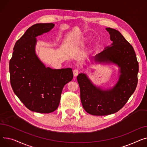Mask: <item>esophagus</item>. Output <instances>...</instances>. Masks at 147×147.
<instances>
[{"label": "esophagus", "instance_id": "obj_1", "mask_svg": "<svg viewBox=\"0 0 147 147\" xmlns=\"http://www.w3.org/2000/svg\"><path fill=\"white\" fill-rule=\"evenodd\" d=\"M78 73H79L78 69H74L73 71V74H74V76H76L78 75Z\"/></svg>", "mask_w": 147, "mask_h": 147}]
</instances>
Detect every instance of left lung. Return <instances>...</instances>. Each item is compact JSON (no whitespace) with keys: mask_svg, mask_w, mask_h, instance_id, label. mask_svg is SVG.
Returning <instances> with one entry per match:
<instances>
[{"mask_svg":"<svg viewBox=\"0 0 147 147\" xmlns=\"http://www.w3.org/2000/svg\"><path fill=\"white\" fill-rule=\"evenodd\" d=\"M111 45L91 57L95 63L111 64L119 67V79L111 88L103 90L94 85L85 74L77 76L83 108L88 113L105 116L121 109L134 92L138 84V62L133 47L117 30L106 28Z\"/></svg>","mask_w":147,"mask_h":147,"instance_id":"obj_1","label":"left lung"}]
</instances>
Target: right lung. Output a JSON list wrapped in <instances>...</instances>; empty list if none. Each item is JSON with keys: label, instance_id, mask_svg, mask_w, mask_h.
Listing matches in <instances>:
<instances>
[{"label": "right lung", "instance_id": "1", "mask_svg": "<svg viewBox=\"0 0 147 147\" xmlns=\"http://www.w3.org/2000/svg\"><path fill=\"white\" fill-rule=\"evenodd\" d=\"M54 27L53 23L31 26L16 42L9 61L14 93L26 107L40 113H50L57 109L63 88L73 79L71 68L46 67L36 53V37Z\"/></svg>", "mask_w": 147, "mask_h": 147}]
</instances>
